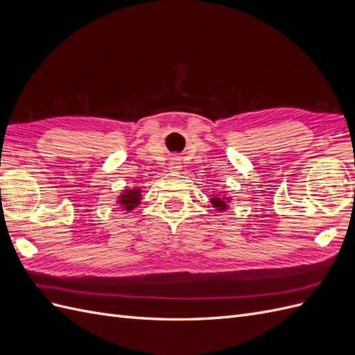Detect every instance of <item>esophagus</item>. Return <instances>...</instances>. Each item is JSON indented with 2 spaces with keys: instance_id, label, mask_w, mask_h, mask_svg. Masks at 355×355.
Returning a JSON list of instances; mask_svg holds the SVG:
<instances>
[{
  "instance_id": "obj_1",
  "label": "esophagus",
  "mask_w": 355,
  "mask_h": 355,
  "mask_svg": "<svg viewBox=\"0 0 355 355\" xmlns=\"http://www.w3.org/2000/svg\"><path fill=\"white\" fill-rule=\"evenodd\" d=\"M180 167H182V166H180V159H179V158L175 157V158L170 159V167H168V168H170L171 171H179Z\"/></svg>"
}]
</instances>
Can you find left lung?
<instances>
[{"label": "left lung", "instance_id": "obj_1", "mask_svg": "<svg viewBox=\"0 0 355 355\" xmlns=\"http://www.w3.org/2000/svg\"><path fill=\"white\" fill-rule=\"evenodd\" d=\"M231 197H219V196H211L210 202L213 204V207L216 210H227L228 209V202H230Z\"/></svg>", "mask_w": 355, "mask_h": 355}]
</instances>
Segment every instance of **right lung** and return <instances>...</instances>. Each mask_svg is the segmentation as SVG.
I'll return each mask as SVG.
<instances>
[{
	"label": "right lung",
	"mask_w": 355,
	"mask_h": 355,
	"mask_svg": "<svg viewBox=\"0 0 355 355\" xmlns=\"http://www.w3.org/2000/svg\"><path fill=\"white\" fill-rule=\"evenodd\" d=\"M141 189L136 188L135 189H125L124 192H121V196L118 197L116 204H120V207H123L125 211L133 210L136 206H139L142 197H141Z\"/></svg>",
	"instance_id": "add662e5"
}]
</instances>
